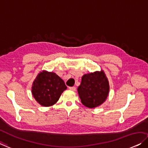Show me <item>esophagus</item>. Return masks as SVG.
Wrapping results in <instances>:
<instances>
[{"label": "esophagus", "instance_id": "34e87169", "mask_svg": "<svg viewBox=\"0 0 148 148\" xmlns=\"http://www.w3.org/2000/svg\"><path fill=\"white\" fill-rule=\"evenodd\" d=\"M69 89L70 90H71V91H75V90H76L75 87H69Z\"/></svg>", "mask_w": 148, "mask_h": 148}]
</instances>
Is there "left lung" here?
Listing matches in <instances>:
<instances>
[{
    "mask_svg": "<svg viewBox=\"0 0 148 148\" xmlns=\"http://www.w3.org/2000/svg\"><path fill=\"white\" fill-rule=\"evenodd\" d=\"M83 105L89 108L99 107L106 101L110 91V84L103 70L85 74L77 88Z\"/></svg>",
    "mask_w": 148,
    "mask_h": 148,
    "instance_id": "8db88e82",
    "label": "left lung"
}]
</instances>
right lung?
Instances as JSON below:
<instances>
[{"label":"right lung","mask_w":148,"mask_h":148,"mask_svg":"<svg viewBox=\"0 0 148 148\" xmlns=\"http://www.w3.org/2000/svg\"><path fill=\"white\" fill-rule=\"evenodd\" d=\"M67 89L65 82L54 72L42 70L32 85V94L38 103L50 107L56 103L61 94Z\"/></svg>","instance_id":"add662e5"}]
</instances>
